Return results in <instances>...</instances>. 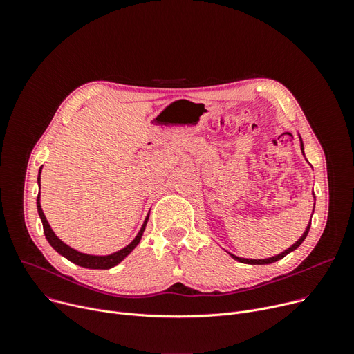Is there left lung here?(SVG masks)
Wrapping results in <instances>:
<instances>
[{
    "instance_id": "8db88e82",
    "label": "left lung",
    "mask_w": 354,
    "mask_h": 354,
    "mask_svg": "<svg viewBox=\"0 0 354 354\" xmlns=\"http://www.w3.org/2000/svg\"><path fill=\"white\" fill-rule=\"evenodd\" d=\"M301 149H303V145H301ZM310 225H311V224H308V227H307L306 232L303 234V236H301L299 241H297V243H295L292 247H290L288 250H286L284 252L278 254V255H275V257H271V258H267V259H248V258H239V257L232 255V254H231V257H232L234 259H236V261H239V263H244V264H258V266H261V264H271V263H275V261H278V259L284 258L287 254H290L291 251H294L295 248H299V247L301 245V243H303V241L306 239V236H307V234H308Z\"/></svg>"
}]
</instances>
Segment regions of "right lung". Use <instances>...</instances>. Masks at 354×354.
Masks as SVG:
<instances>
[{
	"label": "right lung",
	"instance_id": "add662e5",
	"mask_svg": "<svg viewBox=\"0 0 354 354\" xmlns=\"http://www.w3.org/2000/svg\"><path fill=\"white\" fill-rule=\"evenodd\" d=\"M40 172H41V169H40ZM39 183H40V175H39ZM37 209H39V215H40L41 222H43L44 235H46V238H47V241H48V244H50L55 251H57L59 254H62L63 257H66V258L68 259V261H71V263H74V264H77V266H80V267H84V268H91V270H109V268H111V267L118 266V264L122 261V259L126 258L130 252L133 251V248L139 244V241H140V238H142V235H143V231H145V227H146V224H147V219H149V215H147L146 219H145V222H143L142 228H140V231H139V234L136 235V238H135V239L132 241V243H130L127 247H124L123 250H120V251H118V252H115V254L99 257V255H87V254H83V252H79V251H76V250H73V248H70L68 245H66V244L63 243V241H60L57 236H55V234H54L53 230L50 228L48 222H47L44 214H43V209H41V205H40V195L37 196Z\"/></svg>",
	"mask_w": 354,
	"mask_h": 354
}]
</instances>
